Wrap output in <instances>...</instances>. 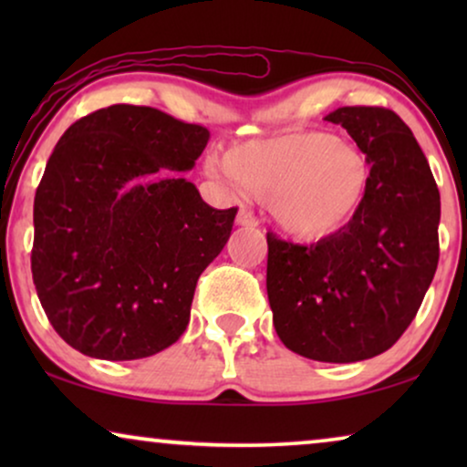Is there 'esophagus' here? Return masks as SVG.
Listing matches in <instances>:
<instances>
[{
  "label": "esophagus",
  "instance_id": "34e87169",
  "mask_svg": "<svg viewBox=\"0 0 467 467\" xmlns=\"http://www.w3.org/2000/svg\"><path fill=\"white\" fill-rule=\"evenodd\" d=\"M235 225H240V227H257L259 225V219L251 213V210L242 208L240 213H238V216H235Z\"/></svg>",
  "mask_w": 467,
  "mask_h": 467
}]
</instances>
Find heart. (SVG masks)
<instances>
[{"label":"heart","instance_id":"b5f03b06","mask_svg":"<svg viewBox=\"0 0 467 467\" xmlns=\"http://www.w3.org/2000/svg\"><path fill=\"white\" fill-rule=\"evenodd\" d=\"M208 171L265 202L280 232L321 242L353 225L372 189V165L327 131H283L229 146Z\"/></svg>","mask_w":467,"mask_h":467}]
</instances>
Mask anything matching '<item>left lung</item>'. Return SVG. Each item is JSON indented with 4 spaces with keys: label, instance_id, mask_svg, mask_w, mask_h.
<instances>
[{
    "label": "left lung",
    "instance_id": "left-lung-1",
    "mask_svg": "<svg viewBox=\"0 0 467 467\" xmlns=\"http://www.w3.org/2000/svg\"><path fill=\"white\" fill-rule=\"evenodd\" d=\"M342 125L372 165L353 225L302 246L267 234V299L293 353L353 363L385 353L417 317L438 267L440 193L412 131L393 110L344 106Z\"/></svg>",
    "mask_w": 467,
    "mask_h": 467
}]
</instances>
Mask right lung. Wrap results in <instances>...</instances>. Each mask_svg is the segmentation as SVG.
Here are the masks:
<instances>
[{
	"label": "right lung",
	"mask_w": 467,
	"mask_h": 467,
	"mask_svg": "<svg viewBox=\"0 0 467 467\" xmlns=\"http://www.w3.org/2000/svg\"><path fill=\"white\" fill-rule=\"evenodd\" d=\"M210 140L149 106L101 108L57 142L34 200L31 272L50 325L82 355L131 361L184 334L195 285L232 235L187 178Z\"/></svg>",
	"instance_id": "add662e5"
}]
</instances>
